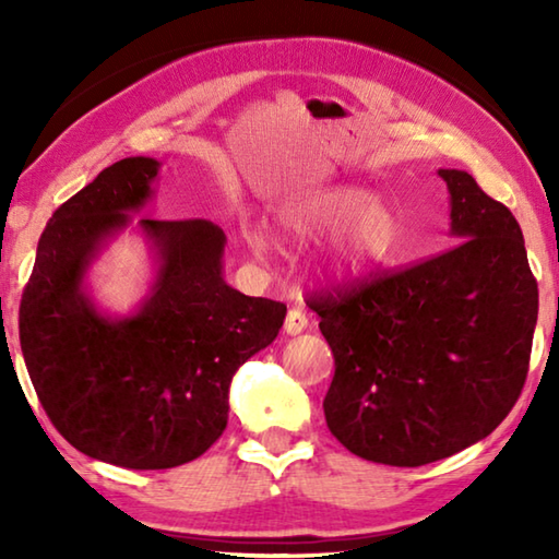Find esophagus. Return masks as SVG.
Wrapping results in <instances>:
<instances>
[{
  "mask_svg": "<svg viewBox=\"0 0 559 559\" xmlns=\"http://www.w3.org/2000/svg\"><path fill=\"white\" fill-rule=\"evenodd\" d=\"M306 328H308V316L302 313L300 308H290L286 316V323H283V330H286L288 335H300Z\"/></svg>",
  "mask_w": 559,
  "mask_h": 559,
  "instance_id": "esophagus-1",
  "label": "esophagus"
}]
</instances>
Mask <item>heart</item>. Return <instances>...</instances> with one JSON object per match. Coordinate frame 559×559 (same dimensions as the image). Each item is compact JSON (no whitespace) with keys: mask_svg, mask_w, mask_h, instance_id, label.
I'll list each match as a JSON object with an SVG mask.
<instances>
[{"mask_svg":"<svg viewBox=\"0 0 559 559\" xmlns=\"http://www.w3.org/2000/svg\"><path fill=\"white\" fill-rule=\"evenodd\" d=\"M276 219L293 241H316L340 229L325 259L328 269L340 276L384 261L396 243V214L390 202L359 187H333L286 202ZM243 236L253 253L266 251L269 239L261 226H249Z\"/></svg>","mask_w":559,"mask_h":559,"instance_id":"1","label":"heart"}]
</instances>
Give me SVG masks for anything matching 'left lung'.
<instances>
[{
  "instance_id": "1",
  "label": "left lung",
  "mask_w": 559,
  "mask_h": 559,
  "mask_svg": "<svg viewBox=\"0 0 559 559\" xmlns=\"http://www.w3.org/2000/svg\"><path fill=\"white\" fill-rule=\"evenodd\" d=\"M459 243L412 269L310 296L335 357L323 409L355 456L424 466L486 439L518 402L537 283L506 204L439 169Z\"/></svg>"
}]
</instances>
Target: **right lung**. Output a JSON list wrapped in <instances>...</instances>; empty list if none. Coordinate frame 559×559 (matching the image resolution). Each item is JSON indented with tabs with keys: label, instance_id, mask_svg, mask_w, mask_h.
Returning a JSON list of instances; mask_svg holds the SVG:
<instances>
[{
	"label": "right lung",
	"instance_id": "1",
	"mask_svg": "<svg viewBox=\"0 0 559 559\" xmlns=\"http://www.w3.org/2000/svg\"><path fill=\"white\" fill-rule=\"evenodd\" d=\"M159 163L126 157L46 224L19 306V340L44 412L73 449L112 466L175 468L212 447L229 419L236 370L276 340L286 306L224 281L219 226L138 219L155 281L135 313H100L93 259L153 200Z\"/></svg>",
	"mask_w": 559,
	"mask_h": 559
}]
</instances>
